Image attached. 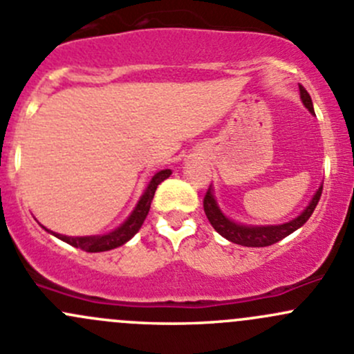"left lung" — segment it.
I'll use <instances>...</instances> for the list:
<instances>
[{
    "label": "left lung",
    "instance_id": "left-lung-1",
    "mask_svg": "<svg viewBox=\"0 0 354 354\" xmlns=\"http://www.w3.org/2000/svg\"><path fill=\"white\" fill-rule=\"evenodd\" d=\"M299 94H301L303 104L308 108L310 113H313V104L312 97H310L308 92L305 91L303 85H299ZM320 195H322V187L317 190V194L313 195L310 205L299 214L296 219L289 221L286 224H281V226H243V224H236L233 221L227 219L223 212L217 207L216 200L212 197V192L210 188L207 190L205 197H203V210H205V216L209 219V223L212 224L214 230L224 236L226 240L233 241V243L241 245V246H270L277 241H281L283 238H286L288 234H291L292 231H296L298 227H301L306 221L310 219V216L315 210L317 203H319Z\"/></svg>",
    "mask_w": 354,
    "mask_h": 354
}]
</instances>
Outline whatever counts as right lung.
<instances>
[{
	"instance_id": "add662e5",
	"label": "right lung",
	"mask_w": 354,
	"mask_h": 354,
	"mask_svg": "<svg viewBox=\"0 0 354 354\" xmlns=\"http://www.w3.org/2000/svg\"><path fill=\"white\" fill-rule=\"evenodd\" d=\"M169 174H171L169 169L159 171V173L154 174V178L151 180L147 190H145V194L142 195L140 202L137 203V207H135V210L131 212V216L128 217V219L124 221V223L121 224L116 231H113V233L102 234V236H82V238L63 236V234L53 233V231L51 233L55 234V236H58L59 240L66 241L68 245L75 246V248L84 250V252H91V253L108 252V250H113V248H116V246H121L123 243H127V241L130 240V238L133 236L138 230H140L142 224H144V221H145V217H147L149 209H151V202H152V198H154L157 187H159V183H162L166 178H169Z\"/></svg>"
}]
</instances>
